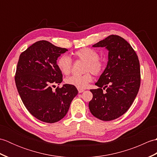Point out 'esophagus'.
Returning a JSON list of instances; mask_svg holds the SVG:
<instances>
[{"label":"esophagus","mask_w":157,"mask_h":157,"mask_svg":"<svg viewBox=\"0 0 157 157\" xmlns=\"http://www.w3.org/2000/svg\"><path fill=\"white\" fill-rule=\"evenodd\" d=\"M84 91V89H78V92H79V93H82V92H83Z\"/></svg>","instance_id":"obj_1"}]
</instances>
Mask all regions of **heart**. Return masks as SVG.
<instances>
[{"instance_id":"heart-1","label":"heart","mask_w":157,"mask_h":157,"mask_svg":"<svg viewBox=\"0 0 157 157\" xmlns=\"http://www.w3.org/2000/svg\"><path fill=\"white\" fill-rule=\"evenodd\" d=\"M77 61L85 62L84 72L82 75H73L65 79L67 84L71 85L78 89H84L90 83L93 78L91 72L94 75H101L105 71V63L99 59L98 52L90 48H83L73 53ZM56 65L63 74L69 75L72 71L73 62L69 56L63 55L59 56L56 61Z\"/></svg>"}]
</instances>
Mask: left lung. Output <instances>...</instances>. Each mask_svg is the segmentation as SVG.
Returning a JSON list of instances; mask_svg holds the SVG:
<instances>
[{"label":"left lung","mask_w":157,"mask_h":157,"mask_svg":"<svg viewBox=\"0 0 157 157\" xmlns=\"http://www.w3.org/2000/svg\"><path fill=\"white\" fill-rule=\"evenodd\" d=\"M92 46L107 49L109 61L95 84L99 88L90 90L93 98L89 109L95 117L111 121L124 114L138 94L141 78L139 59L131 45L117 35L109 36Z\"/></svg>","instance_id":"left-lung-1"}]
</instances>
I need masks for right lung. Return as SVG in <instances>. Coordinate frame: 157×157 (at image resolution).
<instances>
[{
    "mask_svg": "<svg viewBox=\"0 0 157 157\" xmlns=\"http://www.w3.org/2000/svg\"><path fill=\"white\" fill-rule=\"evenodd\" d=\"M67 51L40 40L19 56L15 76L17 89L28 111L43 122L52 123L64 117L78 93L75 86L69 84L52 90L63 81L56 60Z\"/></svg>",
    "mask_w": 157,
    "mask_h": 157,
    "instance_id": "1",
    "label": "right lung"
}]
</instances>
